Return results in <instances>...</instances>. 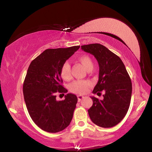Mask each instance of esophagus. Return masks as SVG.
I'll list each match as a JSON object with an SVG mask.
<instances>
[{
  "label": "esophagus",
  "instance_id": "esophagus-1",
  "mask_svg": "<svg viewBox=\"0 0 152 152\" xmlns=\"http://www.w3.org/2000/svg\"><path fill=\"white\" fill-rule=\"evenodd\" d=\"M83 98H84V96H81V95H78V96H77V98H78V101H80Z\"/></svg>",
  "mask_w": 152,
  "mask_h": 152
}]
</instances>
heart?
<instances>
[{"label": "heart", "instance_id": "b5f03b06", "mask_svg": "<svg viewBox=\"0 0 152 152\" xmlns=\"http://www.w3.org/2000/svg\"><path fill=\"white\" fill-rule=\"evenodd\" d=\"M78 60L83 64L86 69L90 72L94 67V63L91 58L87 55L80 56ZM60 76L62 79L68 80L71 79V66L68 62H65L60 69ZM91 85V83L88 80H76L69 85V90L77 94H84L87 91L88 88Z\"/></svg>", "mask_w": 152, "mask_h": 152}]
</instances>
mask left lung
I'll return each mask as SVG.
<instances>
[{
    "label": "left lung",
    "mask_w": 152,
    "mask_h": 152,
    "mask_svg": "<svg viewBox=\"0 0 152 152\" xmlns=\"http://www.w3.org/2000/svg\"><path fill=\"white\" fill-rule=\"evenodd\" d=\"M81 49L94 56L99 65V77L92 93L104 90L102 100L91 96L93 104L88 110L95 125L110 128L125 117L131 103V80L121 58L100 44L81 46Z\"/></svg>",
    "instance_id": "1"
}]
</instances>
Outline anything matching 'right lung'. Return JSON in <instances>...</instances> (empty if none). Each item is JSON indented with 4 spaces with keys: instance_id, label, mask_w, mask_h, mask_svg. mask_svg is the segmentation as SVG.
<instances>
[{
    "instance_id": "right-lung-1",
    "label": "right lung",
    "mask_w": 152,
    "mask_h": 152,
    "mask_svg": "<svg viewBox=\"0 0 152 152\" xmlns=\"http://www.w3.org/2000/svg\"><path fill=\"white\" fill-rule=\"evenodd\" d=\"M79 48L46 49L29 65L23 85L24 100L30 117L43 131L60 132L72 121L77 97L69 93L58 101L56 93L67 92L61 85L60 69Z\"/></svg>"
}]
</instances>
